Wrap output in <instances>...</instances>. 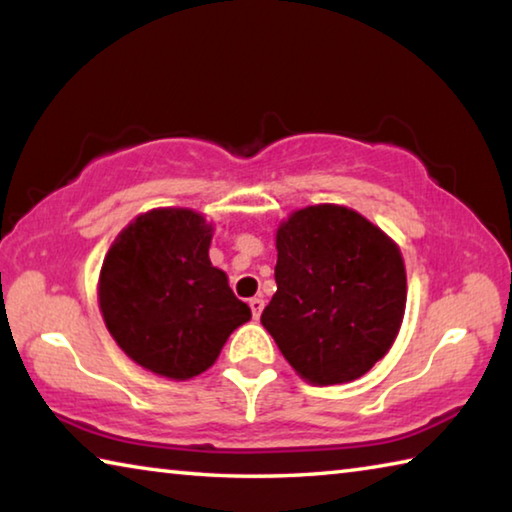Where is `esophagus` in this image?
<instances>
[{"label":"esophagus","instance_id":"1","mask_svg":"<svg viewBox=\"0 0 512 512\" xmlns=\"http://www.w3.org/2000/svg\"><path fill=\"white\" fill-rule=\"evenodd\" d=\"M248 307H250V311H253V318L257 320L259 316H262L264 300H262V298H250V300H248Z\"/></svg>","mask_w":512,"mask_h":512}]
</instances>
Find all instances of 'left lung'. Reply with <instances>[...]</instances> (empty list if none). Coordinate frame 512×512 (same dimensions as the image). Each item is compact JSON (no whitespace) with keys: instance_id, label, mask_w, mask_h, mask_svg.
I'll list each match as a JSON object with an SVG mask.
<instances>
[{"instance_id":"obj_1","label":"left lung","mask_w":512,"mask_h":512,"mask_svg":"<svg viewBox=\"0 0 512 512\" xmlns=\"http://www.w3.org/2000/svg\"><path fill=\"white\" fill-rule=\"evenodd\" d=\"M277 291L262 325L314 386L348 384L391 350L406 309L400 246L345 205L302 207L277 225Z\"/></svg>"}]
</instances>
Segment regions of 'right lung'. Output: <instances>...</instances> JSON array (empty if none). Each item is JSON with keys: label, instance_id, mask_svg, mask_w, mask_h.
Wrapping results in <instances>:
<instances>
[{"label": "right lung", "instance_id": "obj_1", "mask_svg": "<svg viewBox=\"0 0 512 512\" xmlns=\"http://www.w3.org/2000/svg\"><path fill=\"white\" fill-rule=\"evenodd\" d=\"M212 235L201 212L155 207L135 216L103 257V323L126 357L153 375H201L250 320L228 275L210 262Z\"/></svg>", "mask_w": 512, "mask_h": 512}]
</instances>
